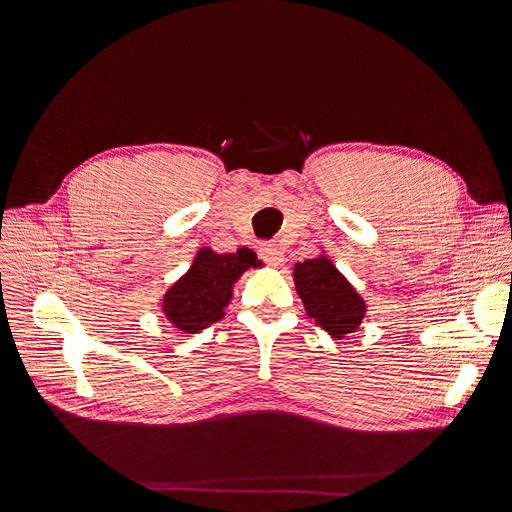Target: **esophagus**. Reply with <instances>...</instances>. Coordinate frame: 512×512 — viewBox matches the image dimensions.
Masks as SVG:
<instances>
[{"mask_svg":"<svg viewBox=\"0 0 512 512\" xmlns=\"http://www.w3.org/2000/svg\"><path fill=\"white\" fill-rule=\"evenodd\" d=\"M259 259L278 267L284 261V249L278 245V242H263L259 249Z\"/></svg>","mask_w":512,"mask_h":512,"instance_id":"1","label":"esophagus"}]
</instances>
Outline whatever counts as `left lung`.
<instances>
[{
    "label": "left lung",
    "mask_w": 512,
    "mask_h": 512,
    "mask_svg": "<svg viewBox=\"0 0 512 512\" xmlns=\"http://www.w3.org/2000/svg\"><path fill=\"white\" fill-rule=\"evenodd\" d=\"M294 284L307 313L330 336L342 338L361 324L365 303L330 259L317 257L294 265Z\"/></svg>",
    "instance_id": "1"
}]
</instances>
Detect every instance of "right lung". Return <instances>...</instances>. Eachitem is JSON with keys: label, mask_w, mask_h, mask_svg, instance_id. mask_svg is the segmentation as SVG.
<instances>
[{"label": "right lung", "mask_w": 512, "mask_h": 512, "mask_svg": "<svg viewBox=\"0 0 512 512\" xmlns=\"http://www.w3.org/2000/svg\"><path fill=\"white\" fill-rule=\"evenodd\" d=\"M257 265V255L249 249L224 255L199 251L188 274L166 292L164 313L176 328L191 334L215 324L232 297V282Z\"/></svg>", "instance_id": "obj_1"}]
</instances>
